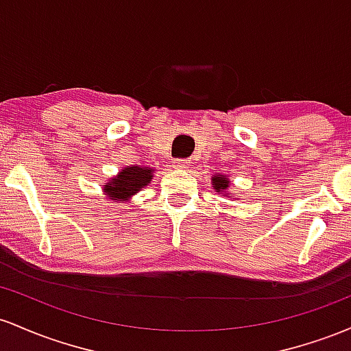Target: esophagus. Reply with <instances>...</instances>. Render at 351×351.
<instances>
[{
	"instance_id": "esophagus-1",
	"label": "esophagus",
	"mask_w": 351,
	"mask_h": 351,
	"mask_svg": "<svg viewBox=\"0 0 351 351\" xmlns=\"http://www.w3.org/2000/svg\"><path fill=\"white\" fill-rule=\"evenodd\" d=\"M174 169H189V165H191V160L189 159H176L174 160Z\"/></svg>"
}]
</instances>
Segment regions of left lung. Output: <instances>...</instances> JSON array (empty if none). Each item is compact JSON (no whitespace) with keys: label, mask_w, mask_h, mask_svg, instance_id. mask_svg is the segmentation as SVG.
<instances>
[{"label":"left lung","mask_w":351,"mask_h":351,"mask_svg":"<svg viewBox=\"0 0 351 351\" xmlns=\"http://www.w3.org/2000/svg\"><path fill=\"white\" fill-rule=\"evenodd\" d=\"M228 186H230V180H228L226 176L215 174L214 177H212V187L215 189V192H226V195H228L227 194ZM228 197H232V195H228Z\"/></svg>","instance_id":"8db88e82"}]
</instances>
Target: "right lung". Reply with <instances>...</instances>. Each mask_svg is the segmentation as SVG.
<instances>
[{"label":"right lung","instance_id":"add662e5","mask_svg":"<svg viewBox=\"0 0 351 351\" xmlns=\"http://www.w3.org/2000/svg\"><path fill=\"white\" fill-rule=\"evenodd\" d=\"M154 169L139 167V165H128L116 177H112L111 182L104 186L106 195L112 200H128L129 197L144 189L151 182Z\"/></svg>","mask_w":351,"mask_h":351}]
</instances>
